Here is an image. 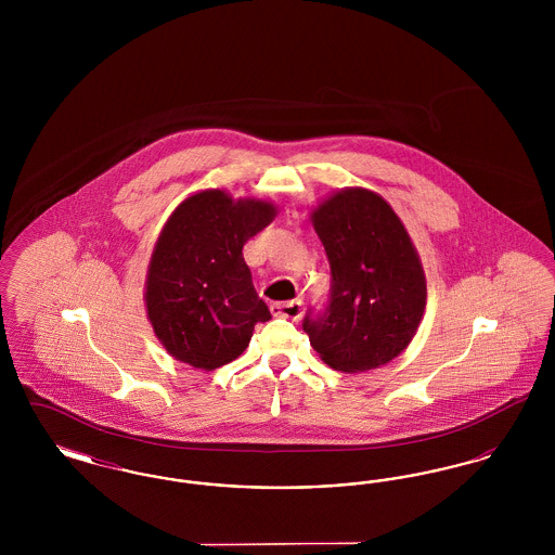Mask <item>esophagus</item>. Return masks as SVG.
Instances as JSON below:
<instances>
[{"label":"esophagus","mask_w":555,"mask_h":555,"mask_svg":"<svg viewBox=\"0 0 555 555\" xmlns=\"http://www.w3.org/2000/svg\"><path fill=\"white\" fill-rule=\"evenodd\" d=\"M270 312L274 317L289 318V320H299L304 317V301L301 299H291V301H279L270 306Z\"/></svg>","instance_id":"34e87169"}]
</instances>
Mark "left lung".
Instances as JSON below:
<instances>
[{"label": "left lung", "instance_id": "1", "mask_svg": "<svg viewBox=\"0 0 555 555\" xmlns=\"http://www.w3.org/2000/svg\"><path fill=\"white\" fill-rule=\"evenodd\" d=\"M331 266L324 310L304 331L335 370L364 372L399 356L418 331L426 281L418 254L391 206L366 189H344L312 214Z\"/></svg>", "mask_w": 555, "mask_h": 555}]
</instances>
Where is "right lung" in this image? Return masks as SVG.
Listing matches in <instances>:
<instances>
[{
  "label": "right lung",
  "mask_w": 555,
  "mask_h": 555,
  "mask_svg": "<svg viewBox=\"0 0 555 555\" xmlns=\"http://www.w3.org/2000/svg\"><path fill=\"white\" fill-rule=\"evenodd\" d=\"M274 218L260 199L211 189L185 199L159 235L147 270V314L170 356L193 369L233 362L270 310L254 289L243 245Z\"/></svg>",
  "instance_id": "obj_1"
}]
</instances>
